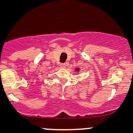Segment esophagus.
Returning a JSON list of instances; mask_svg holds the SVG:
<instances>
[{"instance_id":"1","label":"esophagus","mask_w":133,"mask_h":133,"mask_svg":"<svg viewBox=\"0 0 133 133\" xmlns=\"http://www.w3.org/2000/svg\"><path fill=\"white\" fill-rule=\"evenodd\" d=\"M60 66H61L62 68H65L66 67V64L65 63L60 64Z\"/></svg>"}]
</instances>
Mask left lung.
Here are the masks:
<instances>
[{
  "label": "left lung",
  "mask_w": 133,
  "mask_h": 133,
  "mask_svg": "<svg viewBox=\"0 0 133 133\" xmlns=\"http://www.w3.org/2000/svg\"><path fill=\"white\" fill-rule=\"evenodd\" d=\"M76 71H79V69H78V68L76 69Z\"/></svg>",
  "instance_id": "obj_1"
}]
</instances>
